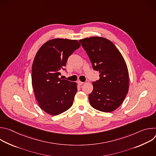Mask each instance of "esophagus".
Segmentation results:
<instances>
[{
	"mask_svg": "<svg viewBox=\"0 0 156 156\" xmlns=\"http://www.w3.org/2000/svg\"><path fill=\"white\" fill-rule=\"evenodd\" d=\"M77 83H78V85L81 86V85H82L84 83H83V82H82V81H77Z\"/></svg>",
	"mask_w": 156,
	"mask_h": 156,
	"instance_id": "34e87169",
	"label": "esophagus"
}]
</instances>
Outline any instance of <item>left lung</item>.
<instances>
[{"label":"left lung","mask_w":156,"mask_h":156,"mask_svg":"<svg viewBox=\"0 0 156 156\" xmlns=\"http://www.w3.org/2000/svg\"><path fill=\"white\" fill-rule=\"evenodd\" d=\"M100 78L93 83L89 94L91 105L104 112L117 109L128 92L129 76L126 63L122 54L108 39L98 36L79 40Z\"/></svg>","instance_id":"8db88e82"}]
</instances>
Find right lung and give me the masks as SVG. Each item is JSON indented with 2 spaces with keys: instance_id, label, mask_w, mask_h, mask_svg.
<instances>
[{
  "instance_id": "add662e5",
  "label": "right lung",
  "mask_w": 156,
  "mask_h": 156,
  "mask_svg": "<svg viewBox=\"0 0 156 156\" xmlns=\"http://www.w3.org/2000/svg\"><path fill=\"white\" fill-rule=\"evenodd\" d=\"M77 40L56 38L44 43L32 65V86L35 98L44 112L57 115L69 109L77 92V84L59 78L68 58L80 47Z\"/></svg>"
}]
</instances>
